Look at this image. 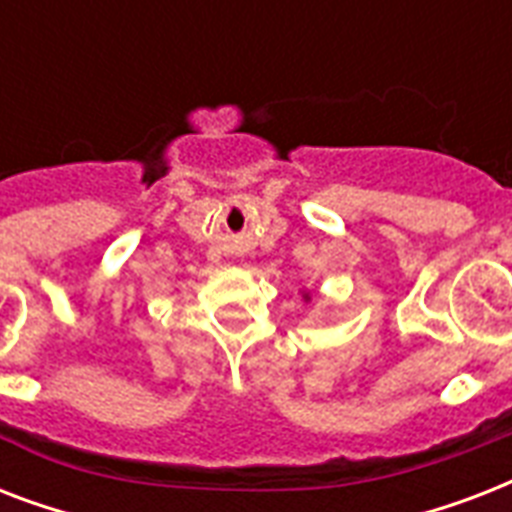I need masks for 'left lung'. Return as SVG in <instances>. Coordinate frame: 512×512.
Returning a JSON list of instances; mask_svg holds the SVG:
<instances>
[{
    "label": "left lung",
    "instance_id": "obj_1",
    "mask_svg": "<svg viewBox=\"0 0 512 512\" xmlns=\"http://www.w3.org/2000/svg\"><path fill=\"white\" fill-rule=\"evenodd\" d=\"M303 300H305V303H311V292H305V289H303Z\"/></svg>",
    "mask_w": 512,
    "mask_h": 512
}]
</instances>
